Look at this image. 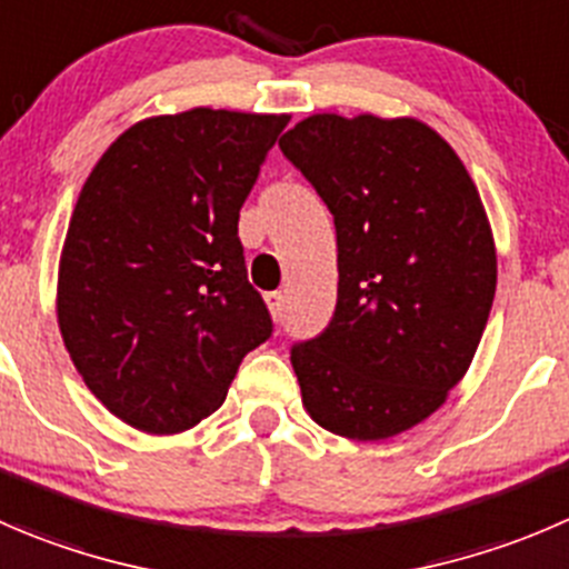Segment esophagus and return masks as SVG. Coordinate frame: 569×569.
Listing matches in <instances>:
<instances>
[{
    "label": "esophagus",
    "mask_w": 569,
    "mask_h": 569,
    "mask_svg": "<svg viewBox=\"0 0 569 569\" xmlns=\"http://www.w3.org/2000/svg\"><path fill=\"white\" fill-rule=\"evenodd\" d=\"M267 306H269V311H272L274 319L283 317V295H280V291H269Z\"/></svg>",
    "instance_id": "esophagus-1"
}]
</instances>
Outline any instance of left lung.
<instances>
[{"mask_svg": "<svg viewBox=\"0 0 569 569\" xmlns=\"http://www.w3.org/2000/svg\"><path fill=\"white\" fill-rule=\"evenodd\" d=\"M333 213L339 295L291 347L302 406L358 442L431 417L465 378L495 286L492 230L453 147L417 119L317 113L280 138Z\"/></svg>", "mask_w": 569, "mask_h": 569, "instance_id": "1", "label": "left lung"}]
</instances>
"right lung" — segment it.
Segmentation results:
<instances>
[{"label": "right lung", "mask_w": 569, "mask_h": 569, "mask_svg": "<svg viewBox=\"0 0 569 569\" xmlns=\"http://www.w3.org/2000/svg\"><path fill=\"white\" fill-rule=\"evenodd\" d=\"M289 116L194 108L121 132L88 174L58 272V325L121 422L180 433L272 336L239 211Z\"/></svg>", "instance_id": "obj_1"}]
</instances>
